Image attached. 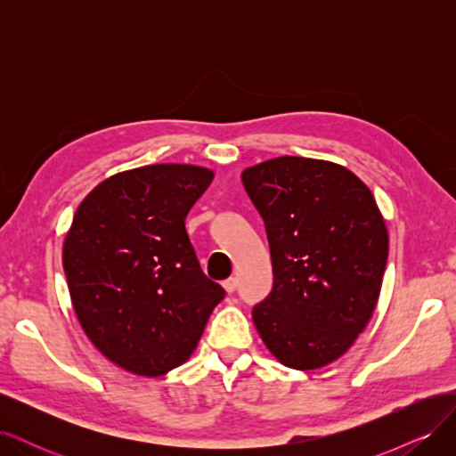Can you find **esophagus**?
<instances>
[{"mask_svg":"<svg viewBox=\"0 0 456 456\" xmlns=\"http://www.w3.org/2000/svg\"><path fill=\"white\" fill-rule=\"evenodd\" d=\"M223 287L226 289V293H233V291H236V287H238V280H236V278H228V280L223 283Z\"/></svg>","mask_w":456,"mask_h":456,"instance_id":"34e87169","label":"esophagus"}]
</instances>
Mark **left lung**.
Masks as SVG:
<instances>
[{
	"instance_id": "obj_1",
	"label": "left lung",
	"mask_w": 456,
	"mask_h": 456,
	"mask_svg": "<svg viewBox=\"0 0 456 456\" xmlns=\"http://www.w3.org/2000/svg\"><path fill=\"white\" fill-rule=\"evenodd\" d=\"M266 226L272 293L253 308L285 367L320 369L367 327L388 260V230L370 190L342 165L283 156L241 173Z\"/></svg>"
}]
</instances>
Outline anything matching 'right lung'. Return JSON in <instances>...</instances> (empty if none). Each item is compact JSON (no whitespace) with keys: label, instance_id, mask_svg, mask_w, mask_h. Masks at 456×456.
Here are the masks:
<instances>
[{"label":"right lung","instance_id":"1","mask_svg":"<svg viewBox=\"0 0 456 456\" xmlns=\"http://www.w3.org/2000/svg\"><path fill=\"white\" fill-rule=\"evenodd\" d=\"M213 176L183 163L118 173L81 201L66 233L62 266L81 329L134 375L183 365L226 295L203 273L184 226Z\"/></svg>","mask_w":456,"mask_h":456}]
</instances>
